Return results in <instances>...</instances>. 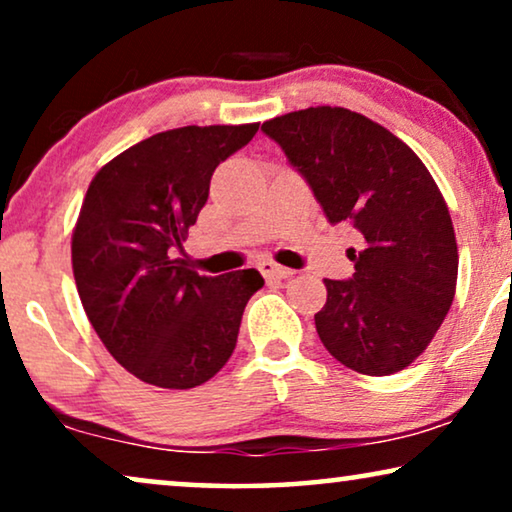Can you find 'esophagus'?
Segmentation results:
<instances>
[{
	"label": "esophagus",
	"mask_w": 512,
	"mask_h": 512,
	"mask_svg": "<svg viewBox=\"0 0 512 512\" xmlns=\"http://www.w3.org/2000/svg\"><path fill=\"white\" fill-rule=\"evenodd\" d=\"M258 270H261V275L265 279H286V277L293 275V270L282 268V265H277V263H272V261L258 263Z\"/></svg>",
	"instance_id": "1"
}]
</instances>
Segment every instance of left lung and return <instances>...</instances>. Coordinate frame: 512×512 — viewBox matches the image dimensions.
<instances>
[{
    "label": "left lung",
    "mask_w": 512,
    "mask_h": 512,
    "mask_svg": "<svg viewBox=\"0 0 512 512\" xmlns=\"http://www.w3.org/2000/svg\"><path fill=\"white\" fill-rule=\"evenodd\" d=\"M331 223L363 235L354 275L324 279L314 314L324 347L363 375L408 368L429 347L457 289V237L445 198L408 144L342 107H310L265 121Z\"/></svg>",
    "instance_id": "1"
}]
</instances>
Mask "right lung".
Returning a JSON list of instances; mask_svg holds the SVG:
<instances>
[{
	"label": "right lung",
	"mask_w": 512,
	"mask_h": 512,
	"mask_svg": "<svg viewBox=\"0 0 512 512\" xmlns=\"http://www.w3.org/2000/svg\"><path fill=\"white\" fill-rule=\"evenodd\" d=\"M258 123L186 125L109 160L90 181L72 235L76 289L109 354L146 384L193 389L226 366L261 272L207 277L181 249L216 165L247 146Z\"/></svg>",
	"instance_id": "add662e5"
}]
</instances>
